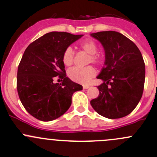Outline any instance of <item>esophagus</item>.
<instances>
[{
	"label": "esophagus",
	"mask_w": 157,
	"mask_h": 157,
	"mask_svg": "<svg viewBox=\"0 0 157 157\" xmlns=\"http://www.w3.org/2000/svg\"><path fill=\"white\" fill-rule=\"evenodd\" d=\"M89 87H90L89 85H83V88L85 89V90H86V89H87V88H89Z\"/></svg>",
	"instance_id": "34e87169"
}]
</instances>
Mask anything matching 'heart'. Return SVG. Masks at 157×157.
I'll return each instance as SVG.
<instances>
[{
  "mask_svg": "<svg viewBox=\"0 0 157 157\" xmlns=\"http://www.w3.org/2000/svg\"><path fill=\"white\" fill-rule=\"evenodd\" d=\"M81 48L90 55V61L94 63H99L102 61V58L97 55L98 47L94 41L87 40L80 43ZM74 52L71 47H68L65 49L63 54V62L65 66L70 67L73 63ZM96 70L94 67H87L84 68L73 67L68 71V75L71 80L80 84H87L95 76Z\"/></svg>",
  "mask_w": 157,
  "mask_h": 157,
  "instance_id": "b5f03b06",
  "label": "heart"
}]
</instances>
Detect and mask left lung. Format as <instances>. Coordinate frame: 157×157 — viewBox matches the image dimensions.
Returning a JSON list of instances; mask_svg holds the SVG:
<instances>
[{
  "label": "left lung",
  "mask_w": 157,
  "mask_h": 157,
  "mask_svg": "<svg viewBox=\"0 0 157 157\" xmlns=\"http://www.w3.org/2000/svg\"><path fill=\"white\" fill-rule=\"evenodd\" d=\"M105 51V62L97 78L99 97L90 101L93 109L109 119L124 117L135 109L142 97L145 65L133 42L119 32L90 33Z\"/></svg>",
  "instance_id": "obj_1"
}]
</instances>
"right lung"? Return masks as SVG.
<instances>
[{"instance_id": "obj_1", "label": "right lung", "mask_w": 157, "mask_h": 157, "mask_svg": "<svg viewBox=\"0 0 157 157\" xmlns=\"http://www.w3.org/2000/svg\"><path fill=\"white\" fill-rule=\"evenodd\" d=\"M84 35L53 31L45 33L25 49L18 65L17 90L27 112L42 121L55 120L70 109L72 94L82 86L66 76L63 54ZM59 75L62 83H54Z\"/></svg>"}]
</instances>
